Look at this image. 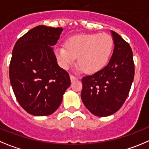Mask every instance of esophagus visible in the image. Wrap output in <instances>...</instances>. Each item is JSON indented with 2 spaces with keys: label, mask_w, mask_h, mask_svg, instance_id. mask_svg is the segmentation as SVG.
<instances>
[{
  "label": "esophagus",
  "mask_w": 149,
  "mask_h": 149,
  "mask_svg": "<svg viewBox=\"0 0 149 149\" xmlns=\"http://www.w3.org/2000/svg\"><path fill=\"white\" fill-rule=\"evenodd\" d=\"M70 81H71L72 82L74 81H76V80H78V79H79V78L76 77V76H73V75H70Z\"/></svg>",
  "instance_id": "34e87169"
}]
</instances>
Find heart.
Listing matches in <instances>:
<instances>
[{
	"mask_svg": "<svg viewBox=\"0 0 149 149\" xmlns=\"http://www.w3.org/2000/svg\"><path fill=\"white\" fill-rule=\"evenodd\" d=\"M113 47V39L106 33L81 34L67 39L65 47H56L55 53L64 69H68L77 57L78 70L94 73L106 65Z\"/></svg>",
	"mask_w": 149,
	"mask_h": 149,
	"instance_id": "b5f03b06",
	"label": "heart"
}]
</instances>
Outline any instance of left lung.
I'll list each match as a JSON object with an SVG mask.
<instances>
[{"mask_svg": "<svg viewBox=\"0 0 149 149\" xmlns=\"http://www.w3.org/2000/svg\"><path fill=\"white\" fill-rule=\"evenodd\" d=\"M113 54L100 71L81 79V98L87 109L97 116H108L120 109L129 93L134 76L130 45L114 31Z\"/></svg>", "mask_w": 149, "mask_h": 149, "instance_id": "8db88e82", "label": "left lung"}]
</instances>
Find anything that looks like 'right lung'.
<instances>
[{"mask_svg":"<svg viewBox=\"0 0 149 149\" xmlns=\"http://www.w3.org/2000/svg\"><path fill=\"white\" fill-rule=\"evenodd\" d=\"M62 28L40 25L17 41L9 65V79L16 99L27 113L48 116L61 104L70 85L69 74L58 66L53 46Z\"/></svg>","mask_w":149,"mask_h":149,"instance_id":"right-lung-1","label":"right lung"}]
</instances>
